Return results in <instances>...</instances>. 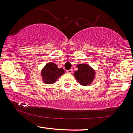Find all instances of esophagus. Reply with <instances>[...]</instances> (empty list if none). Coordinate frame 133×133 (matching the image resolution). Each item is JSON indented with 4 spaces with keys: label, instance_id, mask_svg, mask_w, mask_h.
Instances as JSON below:
<instances>
[{
    "label": "esophagus",
    "instance_id": "34e87169",
    "mask_svg": "<svg viewBox=\"0 0 133 133\" xmlns=\"http://www.w3.org/2000/svg\"><path fill=\"white\" fill-rule=\"evenodd\" d=\"M67 72L69 73V74H72V69H71L67 70Z\"/></svg>",
    "mask_w": 133,
    "mask_h": 133
}]
</instances>
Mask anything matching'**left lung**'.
Segmentation results:
<instances>
[{
  "instance_id": "left-lung-1",
  "label": "left lung",
  "mask_w": 133,
  "mask_h": 133,
  "mask_svg": "<svg viewBox=\"0 0 133 133\" xmlns=\"http://www.w3.org/2000/svg\"><path fill=\"white\" fill-rule=\"evenodd\" d=\"M78 70L74 72V76L82 86H88L92 83L95 72L89 65L81 64L77 65Z\"/></svg>"
}]
</instances>
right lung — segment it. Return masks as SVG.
Segmentation results:
<instances>
[{"label": "right lung", "mask_w": 133, "mask_h": 133, "mask_svg": "<svg viewBox=\"0 0 133 133\" xmlns=\"http://www.w3.org/2000/svg\"><path fill=\"white\" fill-rule=\"evenodd\" d=\"M64 73L62 68H58L57 65L53 62H49L42 71V80L46 84H52Z\"/></svg>", "instance_id": "add662e5"}]
</instances>
